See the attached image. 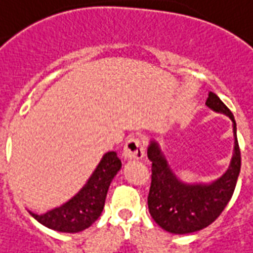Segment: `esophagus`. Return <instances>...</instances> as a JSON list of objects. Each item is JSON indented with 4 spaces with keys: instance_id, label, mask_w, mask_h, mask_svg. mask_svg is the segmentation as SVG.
Listing matches in <instances>:
<instances>
[{
    "instance_id": "1",
    "label": "esophagus",
    "mask_w": 253,
    "mask_h": 253,
    "mask_svg": "<svg viewBox=\"0 0 253 253\" xmlns=\"http://www.w3.org/2000/svg\"><path fill=\"white\" fill-rule=\"evenodd\" d=\"M123 156L126 160H140L144 156V147L139 137H130L123 148Z\"/></svg>"
}]
</instances>
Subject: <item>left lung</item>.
<instances>
[{"instance_id":"1","label":"left lung","mask_w":253,"mask_h":253,"mask_svg":"<svg viewBox=\"0 0 253 253\" xmlns=\"http://www.w3.org/2000/svg\"><path fill=\"white\" fill-rule=\"evenodd\" d=\"M205 105L227 116L233 122L234 155L221 178L208 184L184 183L170 169L159 144L151 141L148 147V159L152 161L148 208L156 223L171 234L195 233L214 222L233 196L239 176L240 149L233 113L213 92H209Z\"/></svg>"}]
</instances>
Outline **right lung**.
Masks as SVG:
<instances>
[{"instance_id": "add662e5", "label": "right lung", "mask_w": 253, "mask_h": 253, "mask_svg": "<svg viewBox=\"0 0 253 253\" xmlns=\"http://www.w3.org/2000/svg\"><path fill=\"white\" fill-rule=\"evenodd\" d=\"M121 168L122 162L116 152H108L87 183L71 200L44 214H30L41 225L61 233H79L88 229L101 214L110 182Z\"/></svg>"}]
</instances>
